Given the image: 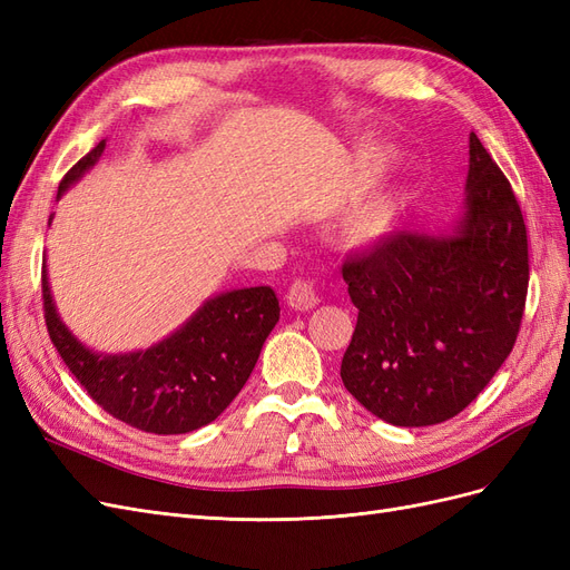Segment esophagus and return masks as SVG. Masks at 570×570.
<instances>
[{
  "mask_svg": "<svg viewBox=\"0 0 570 570\" xmlns=\"http://www.w3.org/2000/svg\"><path fill=\"white\" fill-rule=\"evenodd\" d=\"M318 302H321V297H318V289H316L314 281L297 278L287 289V304L292 308H297V312H308V308H314Z\"/></svg>",
  "mask_w": 570,
  "mask_h": 570,
  "instance_id": "obj_1",
  "label": "esophagus"
}]
</instances>
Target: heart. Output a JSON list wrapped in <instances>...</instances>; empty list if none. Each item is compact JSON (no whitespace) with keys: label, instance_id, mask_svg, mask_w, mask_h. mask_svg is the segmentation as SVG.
<instances>
[{"label":"heart","instance_id":"b5f03b06","mask_svg":"<svg viewBox=\"0 0 570 570\" xmlns=\"http://www.w3.org/2000/svg\"><path fill=\"white\" fill-rule=\"evenodd\" d=\"M396 220V204L392 199H381L366 209H361L347 226V235L352 243L366 245V243H375V239L385 237Z\"/></svg>","mask_w":570,"mask_h":570}]
</instances>
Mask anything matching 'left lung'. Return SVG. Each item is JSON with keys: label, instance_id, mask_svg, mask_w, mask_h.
Segmentation results:
<instances>
[{"label": "left lung", "instance_id": "1", "mask_svg": "<svg viewBox=\"0 0 570 570\" xmlns=\"http://www.w3.org/2000/svg\"><path fill=\"white\" fill-rule=\"evenodd\" d=\"M454 235L400 230L342 264L356 327L342 383L392 425L454 419L511 354L528 297V233L511 183L471 132Z\"/></svg>", "mask_w": 570, "mask_h": 570}]
</instances>
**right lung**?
<instances>
[{"label": "right lung", "instance_id": "right-lung-1", "mask_svg": "<svg viewBox=\"0 0 570 570\" xmlns=\"http://www.w3.org/2000/svg\"><path fill=\"white\" fill-rule=\"evenodd\" d=\"M101 151L105 140L61 178L59 195L95 166ZM42 302L47 333L85 392L114 419L154 435L189 433L218 419L245 387L281 318L278 297L271 287L233 289L206 302L180 331L151 350L105 356L85 350L66 331L51 302L45 268Z\"/></svg>", "mask_w": 570, "mask_h": 570}]
</instances>
